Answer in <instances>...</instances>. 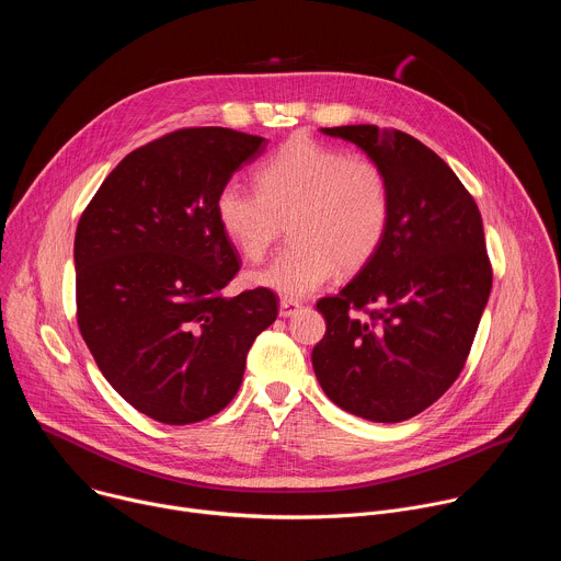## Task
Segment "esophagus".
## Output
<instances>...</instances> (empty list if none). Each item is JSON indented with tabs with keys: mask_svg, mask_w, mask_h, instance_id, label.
I'll use <instances>...</instances> for the list:
<instances>
[{
	"mask_svg": "<svg viewBox=\"0 0 561 561\" xmlns=\"http://www.w3.org/2000/svg\"><path fill=\"white\" fill-rule=\"evenodd\" d=\"M299 308H301V304L295 301V299H282L279 301V314L282 317H293Z\"/></svg>",
	"mask_w": 561,
	"mask_h": 561,
	"instance_id": "esophagus-1",
	"label": "esophagus"
}]
</instances>
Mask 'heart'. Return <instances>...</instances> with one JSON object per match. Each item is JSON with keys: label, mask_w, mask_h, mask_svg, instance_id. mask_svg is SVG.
Instances as JSON below:
<instances>
[{"label": "heart", "mask_w": 561, "mask_h": 561, "mask_svg": "<svg viewBox=\"0 0 561 561\" xmlns=\"http://www.w3.org/2000/svg\"><path fill=\"white\" fill-rule=\"evenodd\" d=\"M257 193L230 180L215 195L228 242L262 262L288 221L293 242L251 279L288 297L324 286L337 268L355 273L381 249L392 188L381 164L308 137L282 144L255 173Z\"/></svg>", "instance_id": "heart-1"}]
</instances>
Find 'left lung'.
Returning <instances> with one entry per match:
<instances>
[{
    "instance_id": "obj_1",
    "label": "left lung",
    "mask_w": 561,
    "mask_h": 561,
    "mask_svg": "<svg viewBox=\"0 0 561 561\" xmlns=\"http://www.w3.org/2000/svg\"><path fill=\"white\" fill-rule=\"evenodd\" d=\"M322 130L383 167L392 217L377 255L317 301L327 333L312 368L340 409L404 422L437 402L470 353L493 286L482 215L444 159L409 133L373 124Z\"/></svg>"
}]
</instances>
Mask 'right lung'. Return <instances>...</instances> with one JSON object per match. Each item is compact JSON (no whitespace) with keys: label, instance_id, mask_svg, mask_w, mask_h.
<instances>
[{"label":"right lung","instance_id":"1","mask_svg":"<svg viewBox=\"0 0 561 561\" xmlns=\"http://www.w3.org/2000/svg\"><path fill=\"white\" fill-rule=\"evenodd\" d=\"M264 148L232 128L173 130L128 152L79 217V333L108 383L162 424L226 409L277 317L268 288L224 295L239 255L215 217L219 186Z\"/></svg>","mask_w":561,"mask_h":561}]
</instances>
